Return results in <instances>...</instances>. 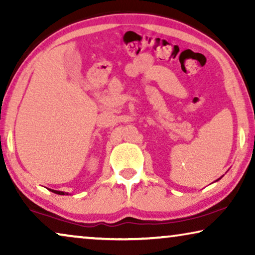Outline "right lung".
I'll return each mask as SVG.
<instances>
[{"mask_svg": "<svg viewBox=\"0 0 255 255\" xmlns=\"http://www.w3.org/2000/svg\"><path fill=\"white\" fill-rule=\"evenodd\" d=\"M51 191H53V193L59 194V195H65L66 194V193H64V191H58V190H51Z\"/></svg>", "mask_w": 255, "mask_h": 255, "instance_id": "add662e5", "label": "right lung"}]
</instances>
